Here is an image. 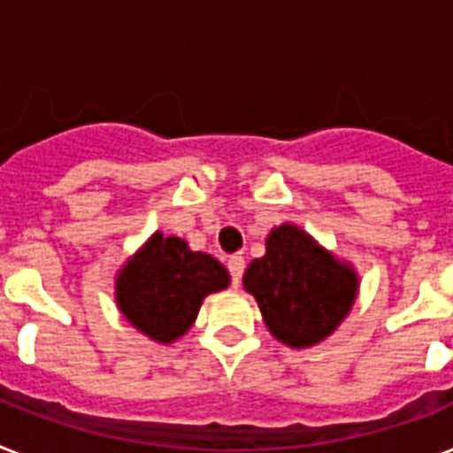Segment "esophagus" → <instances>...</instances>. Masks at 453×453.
Returning <instances> with one entry per match:
<instances>
[{
	"mask_svg": "<svg viewBox=\"0 0 453 453\" xmlns=\"http://www.w3.org/2000/svg\"><path fill=\"white\" fill-rule=\"evenodd\" d=\"M229 273H231V285L238 287V282H241L242 278V271H245V259H242L241 254H234V257H229Z\"/></svg>",
	"mask_w": 453,
	"mask_h": 453,
	"instance_id": "esophagus-1",
	"label": "esophagus"
}]
</instances>
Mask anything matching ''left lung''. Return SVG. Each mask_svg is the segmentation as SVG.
<instances>
[{"instance_id":"left-lung-1","label":"left lung","mask_w":453,"mask_h":453,"mask_svg":"<svg viewBox=\"0 0 453 453\" xmlns=\"http://www.w3.org/2000/svg\"><path fill=\"white\" fill-rule=\"evenodd\" d=\"M268 331L289 347H310L331 335L352 308L357 273L335 261L305 231L273 229L266 254L242 278Z\"/></svg>"}]
</instances>
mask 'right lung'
Segmentation results:
<instances>
[{
	"mask_svg": "<svg viewBox=\"0 0 453 453\" xmlns=\"http://www.w3.org/2000/svg\"><path fill=\"white\" fill-rule=\"evenodd\" d=\"M229 285V273L211 254L192 252L175 235L155 234L118 278V305L138 331L159 342L180 338L201 301Z\"/></svg>",
	"mask_w": 453,
	"mask_h": 453,
	"instance_id": "1",
	"label": "right lung"
}]
</instances>
